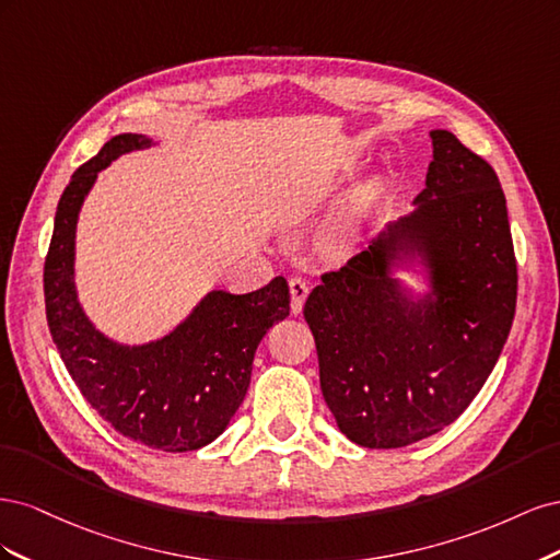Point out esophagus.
I'll use <instances>...</instances> for the list:
<instances>
[{
    "instance_id": "1",
    "label": "esophagus",
    "mask_w": 560,
    "mask_h": 560,
    "mask_svg": "<svg viewBox=\"0 0 560 560\" xmlns=\"http://www.w3.org/2000/svg\"><path fill=\"white\" fill-rule=\"evenodd\" d=\"M290 292H292V311L301 313L303 301H306V296L311 292V284L303 278H292L290 280Z\"/></svg>"
}]
</instances>
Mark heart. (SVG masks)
<instances>
[{"instance_id":"1","label":"heart","mask_w":560,"mask_h":560,"mask_svg":"<svg viewBox=\"0 0 560 560\" xmlns=\"http://www.w3.org/2000/svg\"><path fill=\"white\" fill-rule=\"evenodd\" d=\"M378 191H381V182L366 184L364 189L350 200V206L338 214L334 222H329L325 233H322V247L327 252H343L354 238V231H358L362 212L366 210L369 202L378 196Z\"/></svg>"}]
</instances>
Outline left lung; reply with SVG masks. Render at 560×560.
I'll use <instances>...</instances> for the list:
<instances>
[{"mask_svg": "<svg viewBox=\"0 0 560 560\" xmlns=\"http://www.w3.org/2000/svg\"><path fill=\"white\" fill-rule=\"evenodd\" d=\"M430 138L418 210L322 273L303 306L322 395L341 432L366 448H401L451 425L514 322L518 273L500 179L453 132ZM399 250L433 268L434 300L416 304L386 276Z\"/></svg>", "mask_w": 560, "mask_h": 560, "instance_id": "obj_1", "label": "left lung"}]
</instances>
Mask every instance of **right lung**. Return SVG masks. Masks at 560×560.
I'll return each mask as SVG.
<instances>
[{"instance_id":"add662e5","label":"right lung","mask_w":560,"mask_h":560,"mask_svg":"<svg viewBox=\"0 0 560 560\" xmlns=\"http://www.w3.org/2000/svg\"><path fill=\"white\" fill-rule=\"evenodd\" d=\"M149 144L144 135H116L65 186L44 261L46 322L79 393L118 434L184 453L210 444L238 411L259 341L290 315V284L278 276L249 294L212 292L171 336L142 348L95 331L72 280L79 208L103 167Z\"/></svg>"}]
</instances>
